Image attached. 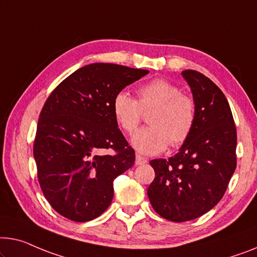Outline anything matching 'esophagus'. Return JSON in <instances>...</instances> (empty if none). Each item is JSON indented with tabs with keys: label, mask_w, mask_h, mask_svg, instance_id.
<instances>
[{
	"label": "esophagus",
	"mask_w": 257,
	"mask_h": 257,
	"mask_svg": "<svg viewBox=\"0 0 257 257\" xmlns=\"http://www.w3.org/2000/svg\"><path fill=\"white\" fill-rule=\"evenodd\" d=\"M148 160L144 158V157H142L140 155H136V159H135V164L136 165H144V164H147Z\"/></svg>",
	"instance_id": "34e87169"
}]
</instances>
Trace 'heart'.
Instances as JSON below:
<instances>
[{"label": "heart", "instance_id": "heart-1", "mask_svg": "<svg viewBox=\"0 0 257 257\" xmlns=\"http://www.w3.org/2000/svg\"><path fill=\"white\" fill-rule=\"evenodd\" d=\"M139 100L125 91L114 95L112 113L124 133L135 132L142 112L149 115L151 125L134 134L132 143L143 155H157L171 144L179 147L185 143L196 122V102L189 94L181 93L178 85L164 78H156L142 84L137 89Z\"/></svg>", "mask_w": 257, "mask_h": 257}]
</instances>
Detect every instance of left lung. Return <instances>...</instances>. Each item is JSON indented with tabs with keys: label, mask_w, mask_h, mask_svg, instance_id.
Instances as JSON below:
<instances>
[{
	"label": "left lung",
	"mask_w": 257,
	"mask_h": 257,
	"mask_svg": "<svg viewBox=\"0 0 257 257\" xmlns=\"http://www.w3.org/2000/svg\"><path fill=\"white\" fill-rule=\"evenodd\" d=\"M182 76L196 102V122L177 155L151 160L156 177L148 188L155 211L177 223L210 211L236 167V129L226 97L201 72L185 70Z\"/></svg>",
	"instance_id": "1"
}]
</instances>
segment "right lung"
Returning <instances> with one entry per match:
<instances>
[{
	"instance_id": "add662e5",
	"label": "right lung",
	"mask_w": 257,
	"mask_h": 257,
	"mask_svg": "<svg viewBox=\"0 0 257 257\" xmlns=\"http://www.w3.org/2000/svg\"><path fill=\"white\" fill-rule=\"evenodd\" d=\"M148 74L144 69L92 63L68 76L46 100L33 156L41 190L61 216L83 223L109 206L114 179L135 163V151L113 116V98ZM108 148L116 155H105Z\"/></svg>"
}]
</instances>
